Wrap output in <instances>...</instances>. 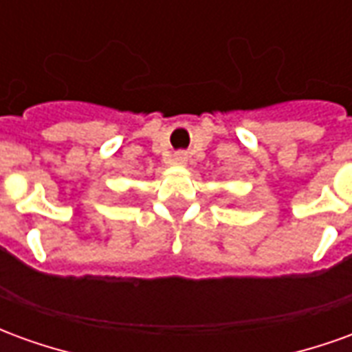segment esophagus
I'll return each mask as SVG.
<instances>
[{
    "instance_id": "1",
    "label": "esophagus",
    "mask_w": 352,
    "mask_h": 352,
    "mask_svg": "<svg viewBox=\"0 0 352 352\" xmlns=\"http://www.w3.org/2000/svg\"><path fill=\"white\" fill-rule=\"evenodd\" d=\"M186 154L184 153H175L173 156H171V164H175V166H184L186 164Z\"/></svg>"
}]
</instances>
